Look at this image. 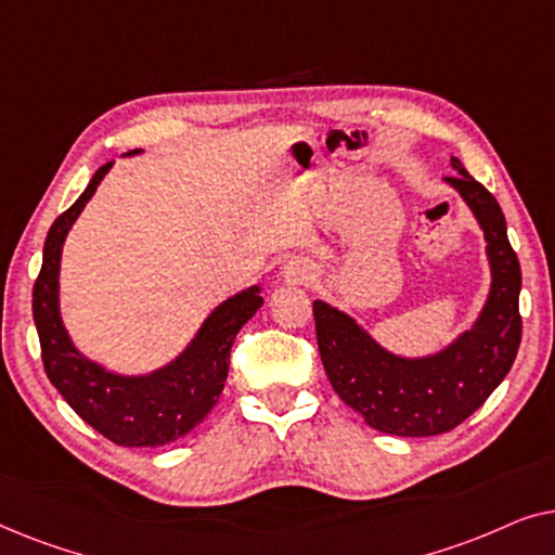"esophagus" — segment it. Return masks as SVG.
Listing matches in <instances>:
<instances>
[{"label": "esophagus", "mask_w": 555, "mask_h": 555, "mask_svg": "<svg viewBox=\"0 0 555 555\" xmlns=\"http://www.w3.org/2000/svg\"><path fill=\"white\" fill-rule=\"evenodd\" d=\"M285 278L291 280V283H310V280L315 278V272H313V268H310L308 262L295 260V262H291L285 268Z\"/></svg>", "instance_id": "34e87169"}]
</instances>
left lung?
<instances>
[{
  "label": "left lung",
  "instance_id": "left-lung-1",
  "mask_svg": "<svg viewBox=\"0 0 555 555\" xmlns=\"http://www.w3.org/2000/svg\"><path fill=\"white\" fill-rule=\"evenodd\" d=\"M447 177L475 211L492 268L490 298L480 321L442 353L399 359L374 344L351 318L315 300L318 351L328 382L369 427L397 437H435L480 409L511 371L520 346V262L511 247L500 204L465 171Z\"/></svg>",
  "mask_w": 555,
  "mask_h": 555
}]
</instances>
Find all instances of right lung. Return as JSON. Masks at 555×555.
Instances as JSON below:
<instances>
[{
    "label": "right lung",
    "mask_w": 555,
    "mask_h": 555,
    "mask_svg": "<svg viewBox=\"0 0 555 555\" xmlns=\"http://www.w3.org/2000/svg\"><path fill=\"white\" fill-rule=\"evenodd\" d=\"M111 166L113 162L103 164L80 199L52 222L44 240L42 270L33 287V315L44 374L75 414L118 447H162L192 431L217 404L230 371L234 336L257 313L262 298L257 287H249L222 302L202 325L192 346L169 366L149 376L108 374L75 351L57 308L60 253L73 222Z\"/></svg>",
    "instance_id": "obj_1"
}]
</instances>
